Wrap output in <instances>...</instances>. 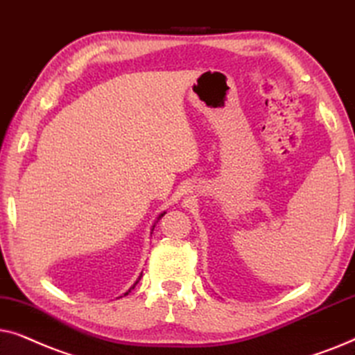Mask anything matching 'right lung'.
Listing matches in <instances>:
<instances>
[{
  "label": "right lung",
  "mask_w": 355,
  "mask_h": 355,
  "mask_svg": "<svg viewBox=\"0 0 355 355\" xmlns=\"http://www.w3.org/2000/svg\"><path fill=\"white\" fill-rule=\"evenodd\" d=\"M164 214H165V212H164ZM164 214H160V217H162ZM160 217H159V219H160ZM139 279H141V277H139ZM139 279H138V281H136V284H138V282H139ZM136 284H135V286H136ZM135 286H133V287H131V289H135ZM131 289H130L128 292H131ZM128 292H126V294H125V295H128Z\"/></svg>",
  "instance_id": "obj_1"
}]
</instances>
